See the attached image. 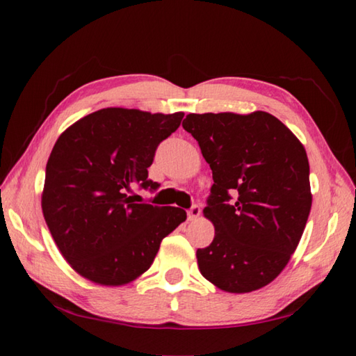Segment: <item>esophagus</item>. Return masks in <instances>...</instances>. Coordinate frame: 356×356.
<instances>
[{"label": "esophagus", "mask_w": 356, "mask_h": 356, "mask_svg": "<svg viewBox=\"0 0 356 356\" xmlns=\"http://www.w3.org/2000/svg\"><path fill=\"white\" fill-rule=\"evenodd\" d=\"M200 215H201V207L200 206H191L190 207V210H188V220L190 221L196 220Z\"/></svg>", "instance_id": "obj_1"}]
</instances>
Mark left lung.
<instances>
[{
    "instance_id": "8db88e82",
    "label": "left lung",
    "mask_w": 356,
    "mask_h": 356,
    "mask_svg": "<svg viewBox=\"0 0 356 356\" xmlns=\"http://www.w3.org/2000/svg\"><path fill=\"white\" fill-rule=\"evenodd\" d=\"M182 127L200 144L213 177L204 216L215 237L196 251L200 272L225 292L257 291L284 270L308 221L312 195L303 144L265 111L188 114Z\"/></svg>"
}]
</instances>
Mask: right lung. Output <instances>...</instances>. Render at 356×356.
<instances>
[{
    "mask_svg": "<svg viewBox=\"0 0 356 356\" xmlns=\"http://www.w3.org/2000/svg\"><path fill=\"white\" fill-rule=\"evenodd\" d=\"M184 113L161 114L104 108L76 120L58 138L48 159L42 212L70 267L102 286H122L152 265L160 243L186 212L138 204L135 185L147 179L159 144Z\"/></svg>",
    "mask_w": 356,
    "mask_h": 356,
    "instance_id": "obj_1",
    "label": "right lung"
}]
</instances>
